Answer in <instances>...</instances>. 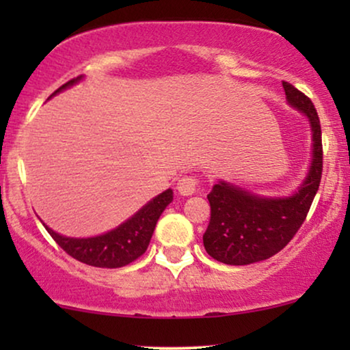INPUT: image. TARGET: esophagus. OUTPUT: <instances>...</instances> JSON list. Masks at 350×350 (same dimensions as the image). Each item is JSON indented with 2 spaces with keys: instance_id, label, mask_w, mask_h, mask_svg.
Returning <instances> with one entry per match:
<instances>
[{
  "instance_id": "34e87169",
  "label": "esophagus",
  "mask_w": 350,
  "mask_h": 350,
  "mask_svg": "<svg viewBox=\"0 0 350 350\" xmlns=\"http://www.w3.org/2000/svg\"><path fill=\"white\" fill-rule=\"evenodd\" d=\"M199 187V179L196 176H184L178 180V191L180 196H192Z\"/></svg>"
}]
</instances>
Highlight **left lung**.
<instances>
[{"instance_id":"8db88e82","label":"left lung","mask_w":350,"mask_h":350,"mask_svg":"<svg viewBox=\"0 0 350 350\" xmlns=\"http://www.w3.org/2000/svg\"><path fill=\"white\" fill-rule=\"evenodd\" d=\"M288 103L309 120L312 159L303 184L288 198H263L247 189L219 180L207 199L211 222L204 234L206 252L226 265L262 262L283 250L306 219L323 174V143L319 116L303 92L283 82Z\"/></svg>"}]
</instances>
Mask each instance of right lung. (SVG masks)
I'll return each mask as SVG.
<instances>
[{
    "mask_svg": "<svg viewBox=\"0 0 350 350\" xmlns=\"http://www.w3.org/2000/svg\"><path fill=\"white\" fill-rule=\"evenodd\" d=\"M79 80H82V75L64 83L52 95L66 90L67 87H72ZM171 200L172 191L166 189L161 194L156 196L154 199H151L150 202L144 204L133 217L124 220L122 226L107 232V234L88 237V239L64 237L47 227L46 224H42V226L46 227V230L57 242L59 247L66 253H69L72 258L90 265V267L122 268L135 262L136 258H139L146 252L152 232H154L156 222L161 217L164 208L170 206Z\"/></svg>",
    "mask_w": 350,
    "mask_h": 350,
    "instance_id": "right-lung-1",
    "label": "right lung"
}]
</instances>
